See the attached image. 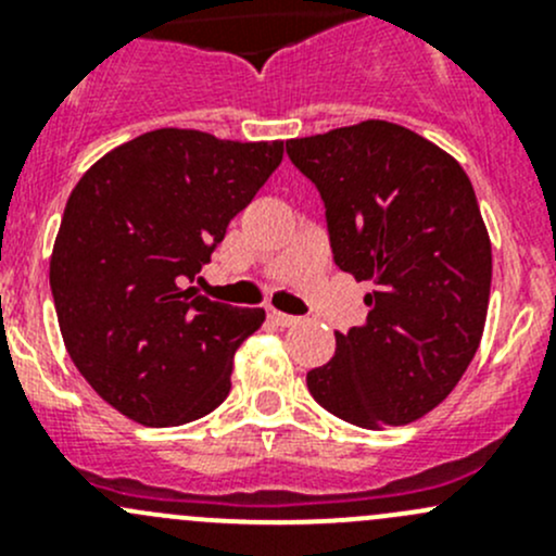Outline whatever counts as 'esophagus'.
<instances>
[{"instance_id": "obj_1", "label": "esophagus", "mask_w": 556, "mask_h": 556, "mask_svg": "<svg viewBox=\"0 0 556 556\" xmlns=\"http://www.w3.org/2000/svg\"><path fill=\"white\" fill-rule=\"evenodd\" d=\"M268 317H271L279 328H293V325L301 323V317H293V314H285V312H271Z\"/></svg>"}]
</instances>
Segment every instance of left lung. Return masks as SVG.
I'll return each instance as SVG.
<instances>
[{"label": "left lung", "instance_id": "8db88e82", "mask_svg": "<svg viewBox=\"0 0 556 556\" xmlns=\"http://www.w3.org/2000/svg\"><path fill=\"white\" fill-rule=\"evenodd\" d=\"M325 204L341 271L374 290L361 328L306 374L314 401L361 428L406 425L463 379L484 333L492 247L463 166L419 134L363 121L290 139Z\"/></svg>", "mask_w": 556, "mask_h": 556}]
</instances>
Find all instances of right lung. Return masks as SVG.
I'll use <instances>...</instances> for the list:
<instances>
[{"label": "right lung", "instance_id": "right-lung-1", "mask_svg": "<svg viewBox=\"0 0 556 556\" xmlns=\"http://www.w3.org/2000/svg\"><path fill=\"white\" fill-rule=\"evenodd\" d=\"M282 153V142L159 128L106 153L72 190L50 257L59 328L77 371L134 422H193L231 392L233 352L266 312L188 285Z\"/></svg>", "mask_w": 556, "mask_h": 556}]
</instances>
